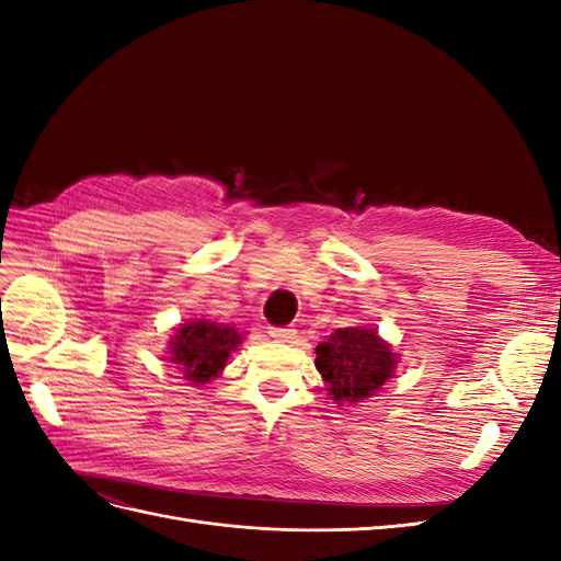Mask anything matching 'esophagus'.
<instances>
[{
	"label": "esophagus",
	"mask_w": 561,
	"mask_h": 561,
	"mask_svg": "<svg viewBox=\"0 0 561 561\" xmlns=\"http://www.w3.org/2000/svg\"><path fill=\"white\" fill-rule=\"evenodd\" d=\"M268 334L280 344H295V339H297V330H293V328H271Z\"/></svg>",
	"instance_id": "34e87169"
}]
</instances>
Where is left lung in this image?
<instances>
[{"label":"left lung","instance_id":"8db88e82","mask_svg":"<svg viewBox=\"0 0 561 561\" xmlns=\"http://www.w3.org/2000/svg\"><path fill=\"white\" fill-rule=\"evenodd\" d=\"M400 353L377 328L355 325L334 330L316 346V369L336 404H358L393 379Z\"/></svg>","mask_w":561,"mask_h":561}]
</instances>
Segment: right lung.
Instances as JSON below:
<instances>
[{
  "instance_id": "1",
  "label": "right lung",
  "mask_w": 561,
  "mask_h": 561,
  "mask_svg": "<svg viewBox=\"0 0 561 561\" xmlns=\"http://www.w3.org/2000/svg\"><path fill=\"white\" fill-rule=\"evenodd\" d=\"M245 334L248 332H239L229 322L190 318L173 328L165 358L178 365L190 386H203L222 375L229 355L239 351Z\"/></svg>"
}]
</instances>
